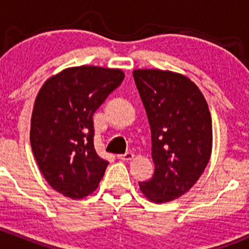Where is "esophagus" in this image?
<instances>
[{"label":"esophagus","instance_id":"esophagus-1","mask_svg":"<svg viewBox=\"0 0 249 249\" xmlns=\"http://www.w3.org/2000/svg\"><path fill=\"white\" fill-rule=\"evenodd\" d=\"M118 158H119L120 160H123V161H130V160L134 159L135 154L132 152H127V153H125V154L118 155Z\"/></svg>","mask_w":249,"mask_h":249}]
</instances>
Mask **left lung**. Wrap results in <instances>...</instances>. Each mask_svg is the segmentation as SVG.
Segmentation results:
<instances>
[{
	"instance_id": "1",
	"label": "left lung",
	"mask_w": 249,
	"mask_h": 249,
	"mask_svg": "<svg viewBox=\"0 0 249 249\" xmlns=\"http://www.w3.org/2000/svg\"><path fill=\"white\" fill-rule=\"evenodd\" d=\"M135 83L152 131L154 175L140 182L155 203L184 195L202 175L212 153V119L202 92L180 73L135 70Z\"/></svg>"
}]
</instances>
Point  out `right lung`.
Here are the masks:
<instances>
[{
  "mask_svg": "<svg viewBox=\"0 0 249 249\" xmlns=\"http://www.w3.org/2000/svg\"><path fill=\"white\" fill-rule=\"evenodd\" d=\"M124 77L119 69L84 65L65 69L39 89L30 142L42 175L64 196L83 199L104 177L108 161L94 148L92 115Z\"/></svg>",
  "mask_w": 249,
  "mask_h": 249,
  "instance_id": "right-lung-1",
  "label": "right lung"
}]
</instances>
